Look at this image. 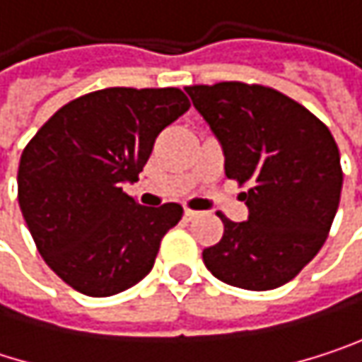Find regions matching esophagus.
Listing matches in <instances>:
<instances>
[{
    "label": "esophagus",
    "instance_id": "obj_1",
    "mask_svg": "<svg viewBox=\"0 0 362 362\" xmlns=\"http://www.w3.org/2000/svg\"><path fill=\"white\" fill-rule=\"evenodd\" d=\"M199 216V211H192V209H184V220H194Z\"/></svg>",
    "mask_w": 362,
    "mask_h": 362
}]
</instances>
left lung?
<instances>
[{
  "label": "left lung",
  "instance_id": "1",
  "mask_svg": "<svg viewBox=\"0 0 362 362\" xmlns=\"http://www.w3.org/2000/svg\"><path fill=\"white\" fill-rule=\"evenodd\" d=\"M239 184L245 222L222 218L220 243L203 250L222 283L268 291L289 283L323 247L341 192L337 144L310 110L285 94L241 81L184 88Z\"/></svg>",
  "mask_w": 362,
  "mask_h": 362
}]
</instances>
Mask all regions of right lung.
I'll use <instances>...</instances> for the list:
<instances>
[{
	"mask_svg": "<svg viewBox=\"0 0 362 362\" xmlns=\"http://www.w3.org/2000/svg\"><path fill=\"white\" fill-rule=\"evenodd\" d=\"M190 109L178 88H107L64 105L27 144L18 203L45 264L75 291L107 298L140 283L178 203L142 207L123 192L157 136Z\"/></svg>",
	"mask_w": 362,
	"mask_h": 362,
	"instance_id": "1",
	"label": "right lung"
}]
</instances>
